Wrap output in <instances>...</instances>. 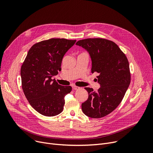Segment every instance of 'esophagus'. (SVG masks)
I'll return each mask as SVG.
<instances>
[{"label": "esophagus", "instance_id": "1", "mask_svg": "<svg viewBox=\"0 0 153 153\" xmlns=\"http://www.w3.org/2000/svg\"><path fill=\"white\" fill-rule=\"evenodd\" d=\"M80 88L79 87H77V86H72V89L73 90H78V89H79Z\"/></svg>", "mask_w": 153, "mask_h": 153}]
</instances>
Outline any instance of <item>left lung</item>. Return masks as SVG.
<instances>
[{"label": "left lung", "instance_id": "obj_1", "mask_svg": "<svg viewBox=\"0 0 153 153\" xmlns=\"http://www.w3.org/2000/svg\"><path fill=\"white\" fill-rule=\"evenodd\" d=\"M77 45L89 53L92 73L96 72L100 87L97 92L85 87L88 99L82 103L87 117L99 118L113 111L121 103L131 81L129 62L125 53L114 42L104 38L79 40Z\"/></svg>", "mask_w": 153, "mask_h": 153}]
</instances>
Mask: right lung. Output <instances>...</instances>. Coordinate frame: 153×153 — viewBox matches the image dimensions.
I'll list each match as a JSON object with an SVG mask.
<instances>
[{
    "label": "right lung",
    "mask_w": 153,
    "mask_h": 153,
    "mask_svg": "<svg viewBox=\"0 0 153 153\" xmlns=\"http://www.w3.org/2000/svg\"><path fill=\"white\" fill-rule=\"evenodd\" d=\"M76 40L51 38L36 43L29 50L20 75L22 87L30 105L40 114L53 117L61 114L64 97L71 86L59 85L52 77L61 70L63 56Z\"/></svg>",
    "instance_id": "right-lung-1"
}]
</instances>
